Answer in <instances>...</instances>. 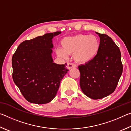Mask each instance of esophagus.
Wrapping results in <instances>:
<instances>
[{
    "label": "esophagus",
    "mask_w": 131,
    "mask_h": 131,
    "mask_svg": "<svg viewBox=\"0 0 131 131\" xmlns=\"http://www.w3.org/2000/svg\"><path fill=\"white\" fill-rule=\"evenodd\" d=\"M76 65H75V64L73 63H68V66H67V68L69 70L71 69L72 68H76Z\"/></svg>",
    "instance_id": "esophagus-1"
}]
</instances>
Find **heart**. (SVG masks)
<instances>
[{"label": "heart", "mask_w": 131, "mask_h": 131, "mask_svg": "<svg viewBox=\"0 0 131 131\" xmlns=\"http://www.w3.org/2000/svg\"><path fill=\"white\" fill-rule=\"evenodd\" d=\"M62 48L56 49L58 56L64 58L68 54L73 55L74 60L85 63L92 59L97 55L100 47L99 39L95 35H77L66 37L61 41Z\"/></svg>", "instance_id": "b5f03b06"}]
</instances>
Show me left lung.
Segmentation results:
<instances>
[{"instance_id":"8db88e82","label":"left lung","mask_w":131,"mask_h":131,"mask_svg":"<svg viewBox=\"0 0 131 131\" xmlns=\"http://www.w3.org/2000/svg\"><path fill=\"white\" fill-rule=\"evenodd\" d=\"M100 37L97 55L84 65L79 66L82 91L92 99H99L114 91L123 73L119 48L111 37L96 32Z\"/></svg>"}]
</instances>
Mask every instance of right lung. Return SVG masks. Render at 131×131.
Returning <instances> with one entry per match:
<instances>
[{"mask_svg":"<svg viewBox=\"0 0 131 131\" xmlns=\"http://www.w3.org/2000/svg\"><path fill=\"white\" fill-rule=\"evenodd\" d=\"M61 33H49L24 41L13 55V81L30 103L51 101L69 71L67 64L55 63L52 58V39Z\"/></svg>","mask_w":131,"mask_h":131,"instance_id":"right-lung-1","label":"right lung"}]
</instances>
